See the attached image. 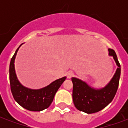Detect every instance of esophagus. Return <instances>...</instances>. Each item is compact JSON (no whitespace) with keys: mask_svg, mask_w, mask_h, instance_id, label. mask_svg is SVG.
Wrapping results in <instances>:
<instances>
[{"mask_svg":"<svg viewBox=\"0 0 128 128\" xmlns=\"http://www.w3.org/2000/svg\"><path fill=\"white\" fill-rule=\"evenodd\" d=\"M66 77L68 79H70V78L73 76V72H72V71L69 70V71H68V72L66 73Z\"/></svg>","mask_w":128,"mask_h":128,"instance_id":"esophagus-1","label":"esophagus"}]
</instances>
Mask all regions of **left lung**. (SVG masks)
Listing matches in <instances>:
<instances>
[{
	"instance_id": "left-lung-1",
	"label": "left lung",
	"mask_w": 128,
	"mask_h": 128,
	"mask_svg": "<svg viewBox=\"0 0 128 128\" xmlns=\"http://www.w3.org/2000/svg\"><path fill=\"white\" fill-rule=\"evenodd\" d=\"M109 56H112L117 66L114 75L107 85L102 88L89 86L84 81L72 78L73 84L72 100L78 110L87 114L97 112L107 106L112 101L118 89L121 75V65L113 49L108 48Z\"/></svg>"
}]
</instances>
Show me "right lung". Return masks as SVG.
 <instances>
[{"label": "right lung", "instance_id": "right-lung-1", "mask_svg": "<svg viewBox=\"0 0 128 128\" xmlns=\"http://www.w3.org/2000/svg\"><path fill=\"white\" fill-rule=\"evenodd\" d=\"M21 45L16 50L10 62V82L12 93L16 102L24 108L30 111H42L50 106L55 94L66 77L56 80L40 89H31L24 86L17 78L14 65L16 56Z\"/></svg>", "mask_w": 128, "mask_h": 128}]
</instances>
